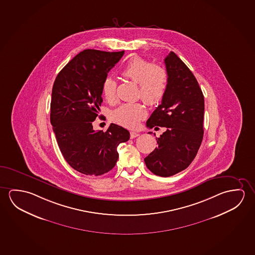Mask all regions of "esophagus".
<instances>
[{"instance_id":"esophagus-1","label":"esophagus","mask_w":255,"mask_h":255,"mask_svg":"<svg viewBox=\"0 0 255 255\" xmlns=\"http://www.w3.org/2000/svg\"><path fill=\"white\" fill-rule=\"evenodd\" d=\"M139 135H140V134H139L138 133H136V132H130V138H131V139L137 137V136H139Z\"/></svg>"}]
</instances>
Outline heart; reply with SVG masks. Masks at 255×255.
Returning a JSON list of instances; mask_svg holds the SVG:
<instances>
[{"label":"heart","mask_w":255,"mask_h":255,"mask_svg":"<svg viewBox=\"0 0 255 255\" xmlns=\"http://www.w3.org/2000/svg\"><path fill=\"white\" fill-rule=\"evenodd\" d=\"M122 74L138 83L139 95L148 105L161 101L165 96L168 76L166 69L158 64L149 63L141 57H133L122 68ZM117 82L113 78H105L102 93L108 102L116 98ZM147 115L145 107L141 103H129L121 105L112 114L113 121L126 128H136Z\"/></svg>","instance_id":"heart-1"}]
</instances>
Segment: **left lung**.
Returning <instances> with one entry per match:
<instances>
[{
	"mask_svg": "<svg viewBox=\"0 0 255 255\" xmlns=\"http://www.w3.org/2000/svg\"><path fill=\"white\" fill-rule=\"evenodd\" d=\"M167 88L146 126L165 127L166 132L156 138L158 147L145 158L154 174L168 177L186 169L198 153L204 134L205 101L193 73L175 53L165 58Z\"/></svg>",
	"mask_w": 255,
	"mask_h": 255,
	"instance_id": "1",
	"label": "left lung"
}]
</instances>
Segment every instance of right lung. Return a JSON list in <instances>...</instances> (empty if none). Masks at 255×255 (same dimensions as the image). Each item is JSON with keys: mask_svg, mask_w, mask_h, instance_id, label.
Wrapping results in <instances>:
<instances>
[{"mask_svg": "<svg viewBox=\"0 0 255 255\" xmlns=\"http://www.w3.org/2000/svg\"><path fill=\"white\" fill-rule=\"evenodd\" d=\"M124 51L85 49L57 74L52 89L50 122L66 162L87 175H101L117 163L120 143L129 140V132L111 124L106 132L93 129L102 98V85Z\"/></svg>", "mask_w": 255, "mask_h": 255, "instance_id": "1", "label": "right lung"}]
</instances>
